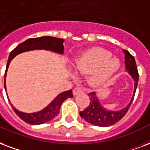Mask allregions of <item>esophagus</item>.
I'll return each mask as SVG.
<instances>
[{"mask_svg": "<svg viewBox=\"0 0 150 150\" xmlns=\"http://www.w3.org/2000/svg\"><path fill=\"white\" fill-rule=\"evenodd\" d=\"M81 92H83V90L81 89V88H79V87H76V88H75V89L73 90V95H78V94H79V93H81Z\"/></svg>", "mask_w": 150, "mask_h": 150, "instance_id": "obj_1", "label": "esophagus"}]
</instances>
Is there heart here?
Returning a JSON list of instances; mask_svg holds the SVG:
<instances>
[{"label": "heart", "instance_id": "obj_1", "mask_svg": "<svg viewBox=\"0 0 150 150\" xmlns=\"http://www.w3.org/2000/svg\"><path fill=\"white\" fill-rule=\"evenodd\" d=\"M73 66L77 71L91 73L89 81L93 86H100L111 78L120 68L119 59L102 47H93L81 53Z\"/></svg>", "mask_w": 150, "mask_h": 150}]
</instances>
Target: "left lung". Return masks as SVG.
I'll use <instances>...</instances> for the list:
<instances>
[{
    "label": "left lung",
    "instance_id": "obj_1",
    "mask_svg": "<svg viewBox=\"0 0 150 150\" xmlns=\"http://www.w3.org/2000/svg\"><path fill=\"white\" fill-rule=\"evenodd\" d=\"M123 52L125 53V64H126V72L131 76L134 84V93L132 95L130 102L126 105V107L119 110H110L105 108L101 104L95 92L89 93L88 94V96L90 97L89 106L84 110L79 112V115L82 118H83L86 122L91 123L92 125L101 126V127H106L114 125L125 116L134 100L139 75H138L137 67L134 56L126 50L123 49Z\"/></svg>",
    "mask_w": 150,
    "mask_h": 150
}]
</instances>
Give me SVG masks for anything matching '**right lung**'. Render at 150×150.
<instances>
[{
  "instance_id": "right-lung-1",
  "label": "right lung",
  "mask_w": 150,
  "mask_h": 150,
  "mask_svg": "<svg viewBox=\"0 0 150 150\" xmlns=\"http://www.w3.org/2000/svg\"><path fill=\"white\" fill-rule=\"evenodd\" d=\"M64 42L63 39L56 38L52 36H41L38 38H32L26 40L20 44L18 46H16V48L10 52L8 59L6 70L4 73V89L6 91V74H7L8 68L9 66V64L13 59L22 52L33 51V50H48L53 52L58 53L60 55L64 54ZM7 94V91H6ZM73 97L71 90L67 91L62 92L54 98V100L47 105L45 108L35 113H24V112L19 111L16 110L13 104L11 106L13 107V110L15 111L16 115L21 118L22 120L25 122L31 124V125H40L43 123L47 122L49 121L52 120L53 118L56 117L59 115V112L60 110V106L62 103L68 98Z\"/></svg>"
}]
</instances>
